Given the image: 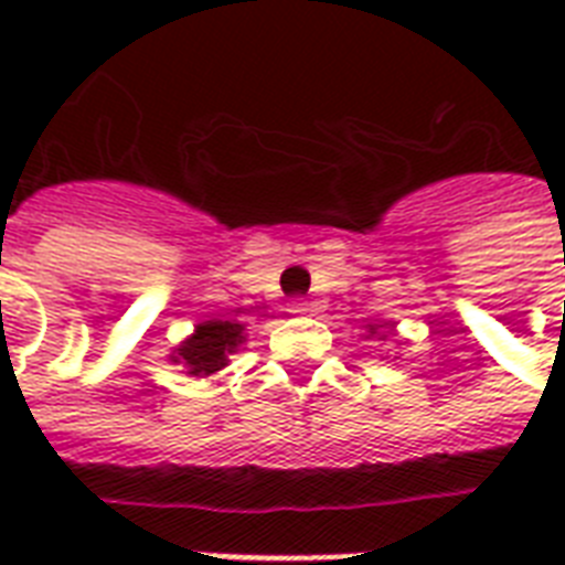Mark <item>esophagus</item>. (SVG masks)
Returning <instances> with one entry per match:
<instances>
[{
    "mask_svg": "<svg viewBox=\"0 0 565 565\" xmlns=\"http://www.w3.org/2000/svg\"><path fill=\"white\" fill-rule=\"evenodd\" d=\"M308 308L310 305L305 299H292L290 305H287V310H290V313H308Z\"/></svg>",
    "mask_w": 565,
    "mask_h": 565,
    "instance_id": "esophagus-1",
    "label": "esophagus"
}]
</instances>
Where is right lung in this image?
<instances>
[{
  "label": "right lung",
  "instance_id": "right-lung-1",
  "mask_svg": "<svg viewBox=\"0 0 565 565\" xmlns=\"http://www.w3.org/2000/svg\"><path fill=\"white\" fill-rule=\"evenodd\" d=\"M243 326L237 322H222V319H211L195 328V334L188 343L181 345L175 363L184 361L190 375H211V372L222 370L228 363V354L243 343Z\"/></svg>",
  "mask_w": 565,
  "mask_h": 565
}]
</instances>
